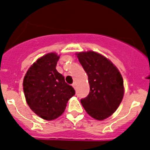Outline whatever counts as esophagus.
Returning <instances> with one entry per match:
<instances>
[{"label": "esophagus", "instance_id": "34e87169", "mask_svg": "<svg viewBox=\"0 0 150 150\" xmlns=\"http://www.w3.org/2000/svg\"><path fill=\"white\" fill-rule=\"evenodd\" d=\"M72 86H73V88H74V89H76V83H75H75H72Z\"/></svg>", "mask_w": 150, "mask_h": 150}]
</instances>
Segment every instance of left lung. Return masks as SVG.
<instances>
[{
	"instance_id": "8db88e82",
	"label": "left lung",
	"mask_w": 150,
	"mask_h": 150,
	"mask_svg": "<svg viewBox=\"0 0 150 150\" xmlns=\"http://www.w3.org/2000/svg\"><path fill=\"white\" fill-rule=\"evenodd\" d=\"M88 75L89 93L81 100L86 112L96 120H104L115 112L124 97V81L117 67L93 51L77 54Z\"/></svg>"
}]
</instances>
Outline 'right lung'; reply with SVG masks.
<instances>
[{
  "mask_svg": "<svg viewBox=\"0 0 150 150\" xmlns=\"http://www.w3.org/2000/svg\"><path fill=\"white\" fill-rule=\"evenodd\" d=\"M59 58L54 52L43 55L31 66L23 78L27 104L39 117L48 121L61 115L69 99L75 94L56 69Z\"/></svg>",
  "mask_w": 150,
  "mask_h": 150,
  "instance_id": "obj_1",
  "label": "right lung"
}]
</instances>
